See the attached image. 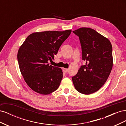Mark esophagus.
<instances>
[{
    "instance_id": "1",
    "label": "esophagus",
    "mask_w": 126,
    "mask_h": 126,
    "mask_svg": "<svg viewBox=\"0 0 126 126\" xmlns=\"http://www.w3.org/2000/svg\"><path fill=\"white\" fill-rule=\"evenodd\" d=\"M63 72H64V73H67V72H68V69H66V68H63Z\"/></svg>"
}]
</instances>
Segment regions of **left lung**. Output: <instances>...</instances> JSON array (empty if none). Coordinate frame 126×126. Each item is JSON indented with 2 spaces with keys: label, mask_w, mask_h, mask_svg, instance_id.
Returning a JSON list of instances; mask_svg holds the SVG:
<instances>
[{
  "label": "left lung",
  "mask_w": 126,
  "mask_h": 126,
  "mask_svg": "<svg viewBox=\"0 0 126 126\" xmlns=\"http://www.w3.org/2000/svg\"><path fill=\"white\" fill-rule=\"evenodd\" d=\"M79 37L82 50V65L72 77L75 89L89 94L105 84L113 66L112 48L110 41L96 30L82 27L72 32Z\"/></svg>",
  "instance_id": "1"
}]
</instances>
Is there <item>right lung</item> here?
Returning a JSON list of instances; mask_svg holds the SVG:
<instances>
[{
	"label": "right lung",
	"mask_w": 126,
	"mask_h": 126,
	"mask_svg": "<svg viewBox=\"0 0 126 126\" xmlns=\"http://www.w3.org/2000/svg\"><path fill=\"white\" fill-rule=\"evenodd\" d=\"M71 30L30 34L19 49L17 59L21 75L32 90L48 94L58 88L63 75L61 68L49 65Z\"/></svg>",
	"instance_id": "add662e5"
}]
</instances>
